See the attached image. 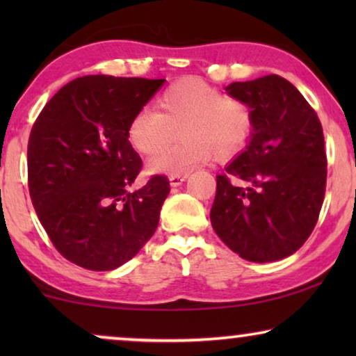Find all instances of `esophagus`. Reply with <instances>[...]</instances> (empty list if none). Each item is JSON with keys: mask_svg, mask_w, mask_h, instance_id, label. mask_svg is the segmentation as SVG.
<instances>
[{"mask_svg": "<svg viewBox=\"0 0 356 356\" xmlns=\"http://www.w3.org/2000/svg\"><path fill=\"white\" fill-rule=\"evenodd\" d=\"M186 178H188V173L170 175V184H172V186H179V184H181Z\"/></svg>", "mask_w": 356, "mask_h": 356, "instance_id": "obj_1", "label": "esophagus"}]
</instances>
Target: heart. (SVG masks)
I'll return each mask as SVG.
<instances>
[{
	"label": "heart",
	"mask_w": 356,
	"mask_h": 356,
	"mask_svg": "<svg viewBox=\"0 0 356 356\" xmlns=\"http://www.w3.org/2000/svg\"><path fill=\"white\" fill-rule=\"evenodd\" d=\"M157 108L144 106L131 116L128 140L139 154L156 152L175 135L184 138L149 160L152 173H188L216 155L230 160L248 147L254 134V113L240 97L227 95L197 77L170 84L157 99Z\"/></svg>",
	"instance_id": "obj_1"
}]
</instances>
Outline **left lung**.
Returning a JSON list of instances; mask_svg holds the SVG:
<instances>
[{
	"mask_svg": "<svg viewBox=\"0 0 356 356\" xmlns=\"http://www.w3.org/2000/svg\"><path fill=\"white\" fill-rule=\"evenodd\" d=\"M227 92L251 105L254 134L217 175L212 227L243 259H284L305 245L323 207V126L300 90L277 74L233 82Z\"/></svg>",
	"mask_w": 356,
	"mask_h": 356,
	"instance_id": "obj_1",
	"label": "left lung"
}]
</instances>
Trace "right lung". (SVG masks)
I'll list each match as a JSON object with an SVG mask.
<instances>
[{
    "label": "right lung",
    "instance_id": "1",
    "mask_svg": "<svg viewBox=\"0 0 356 356\" xmlns=\"http://www.w3.org/2000/svg\"><path fill=\"white\" fill-rule=\"evenodd\" d=\"M163 82L82 76L37 116L27 145L29 193L53 246L72 264L113 270L157 230L170 181L152 175L129 191L143 160L126 129Z\"/></svg>",
    "mask_w": 356,
    "mask_h": 356
}]
</instances>
